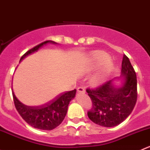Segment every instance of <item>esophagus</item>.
<instances>
[{
    "label": "esophagus",
    "instance_id": "esophagus-1",
    "mask_svg": "<svg viewBox=\"0 0 150 150\" xmlns=\"http://www.w3.org/2000/svg\"><path fill=\"white\" fill-rule=\"evenodd\" d=\"M77 91H78V93H84L85 92V88L82 86H79L77 88Z\"/></svg>",
    "mask_w": 150,
    "mask_h": 150
}]
</instances>
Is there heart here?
Instances as JSON below:
<instances>
[{
	"label": "heart",
	"mask_w": 150,
	"mask_h": 150,
	"mask_svg": "<svg viewBox=\"0 0 150 150\" xmlns=\"http://www.w3.org/2000/svg\"><path fill=\"white\" fill-rule=\"evenodd\" d=\"M110 61V57L107 53L102 51L94 52L91 57L90 66L91 69H97L103 65L101 71L97 75H96L91 80L93 85L98 86L103 83L105 79V75L111 68V63Z\"/></svg>",
	"instance_id": "heart-1"
}]
</instances>
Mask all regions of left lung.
<instances>
[{
  "mask_svg": "<svg viewBox=\"0 0 150 150\" xmlns=\"http://www.w3.org/2000/svg\"><path fill=\"white\" fill-rule=\"evenodd\" d=\"M121 77L110 80L96 88L86 89L92 101V108L87 113L93 122L103 127H111L122 122L131 114L137 100L136 72L127 56L122 62ZM121 79L122 86L113 82Z\"/></svg>",
  "mask_w": 150,
  "mask_h": 150,
  "instance_id": "left-lung-1",
  "label": "left lung"
}]
</instances>
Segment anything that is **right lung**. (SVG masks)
<instances>
[{"label": "right lung", "mask_w": 150, "mask_h": 150, "mask_svg": "<svg viewBox=\"0 0 150 150\" xmlns=\"http://www.w3.org/2000/svg\"><path fill=\"white\" fill-rule=\"evenodd\" d=\"M47 43L56 44L53 41H45L26 52L20 61L31 53L36 52ZM76 89L65 91L49 103L42 105L28 106L22 103L12 92L14 105L22 118L31 127L44 130H51L63 122L67 114L69 102L75 97Z\"/></svg>", "instance_id": "obj_1"}]
</instances>
